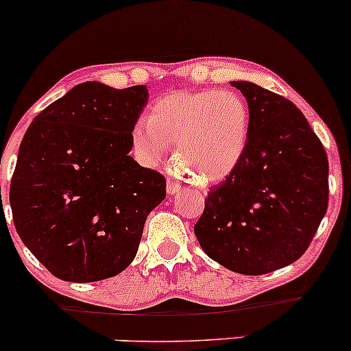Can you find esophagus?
<instances>
[{
	"label": "esophagus",
	"mask_w": 351,
	"mask_h": 351,
	"mask_svg": "<svg viewBox=\"0 0 351 351\" xmlns=\"http://www.w3.org/2000/svg\"><path fill=\"white\" fill-rule=\"evenodd\" d=\"M181 189V184L178 183L176 180H168L167 183V191L170 193V195H175V193H178Z\"/></svg>",
	"instance_id": "34e87169"
}]
</instances>
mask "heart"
<instances>
[{
    "instance_id": "heart-1",
    "label": "heart",
    "mask_w": 351,
    "mask_h": 351,
    "mask_svg": "<svg viewBox=\"0 0 351 351\" xmlns=\"http://www.w3.org/2000/svg\"><path fill=\"white\" fill-rule=\"evenodd\" d=\"M249 142V108L229 88L173 92L150 107L130 132L136 160L155 167L176 143V158L203 183L228 178Z\"/></svg>"
}]
</instances>
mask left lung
<instances>
[{
	"mask_svg": "<svg viewBox=\"0 0 351 351\" xmlns=\"http://www.w3.org/2000/svg\"><path fill=\"white\" fill-rule=\"evenodd\" d=\"M231 84L247 100V148L208 193L195 234L217 264L261 276L307 251L327 213L328 160L291 100L247 80Z\"/></svg>",
	"mask_w": 351,
	"mask_h": 351,
	"instance_id": "left-lung-1",
	"label": "left lung"
}]
</instances>
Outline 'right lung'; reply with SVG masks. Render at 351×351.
<instances>
[{"label": "right lung", "mask_w": 351, "mask_h": 351, "mask_svg": "<svg viewBox=\"0 0 351 351\" xmlns=\"http://www.w3.org/2000/svg\"><path fill=\"white\" fill-rule=\"evenodd\" d=\"M145 86L84 82L47 106L24 134L11 180L14 228L60 280L95 282L130 265L167 180L128 153Z\"/></svg>", "instance_id": "1"}]
</instances>
